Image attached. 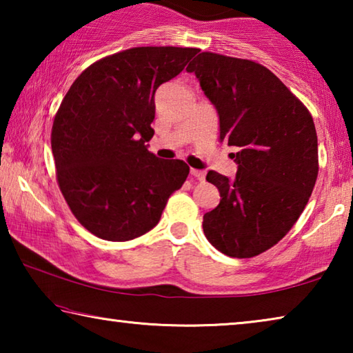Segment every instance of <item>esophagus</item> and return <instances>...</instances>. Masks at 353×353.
Masks as SVG:
<instances>
[{
	"mask_svg": "<svg viewBox=\"0 0 353 353\" xmlns=\"http://www.w3.org/2000/svg\"><path fill=\"white\" fill-rule=\"evenodd\" d=\"M190 172H191V176L198 179L199 182H204V181H205V172H204V171H201V170H194V168H193V170H191Z\"/></svg>",
	"mask_w": 353,
	"mask_h": 353,
	"instance_id": "esophagus-1",
	"label": "esophagus"
}]
</instances>
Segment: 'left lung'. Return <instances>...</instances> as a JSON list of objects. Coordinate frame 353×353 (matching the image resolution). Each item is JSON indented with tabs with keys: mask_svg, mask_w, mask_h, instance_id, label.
<instances>
[{
	"mask_svg": "<svg viewBox=\"0 0 353 353\" xmlns=\"http://www.w3.org/2000/svg\"><path fill=\"white\" fill-rule=\"evenodd\" d=\"M219 117V140L236 146L235 179L208 171L221 201L204 234L221 252L249 259L294 225L318 177V135L307 107L272 71L246 59L201 52L187 67Z\"/></svg>",
	"mask_w": 353,
	"mask_h": 353,
	"instance_id": "1",
	"label": "left lung"
}]
</instances>
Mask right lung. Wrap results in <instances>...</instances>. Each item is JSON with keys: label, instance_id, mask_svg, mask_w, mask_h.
I'll use <instances>...</instances> for the list:
<instances>
[{"label": "right lung", "instance_id": "1", "mask_svg": "<svg viewBox=\"0 0 353 353\" xmlns=\"http://www.w3.org/2000/svg\"><path fill=\"white\" fill-rule=\"evenodd\" d=\"M196 48L140 46L101 59L73 82L51 132L57 182L76 219L107 241H129L159 224L190 168L148 151L154 97Z\"/></svg>", "mask_w": 353, "mask_h": 353}]
</instances>
